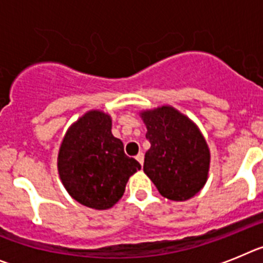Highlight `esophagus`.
Returning <instances> with one entry per match:
<instances>
[{"instance_id":"esophagus-1","label":"esophagus","mask_w":263,"mask_h":263,"mask_svg":"<svg viewBox=\"0 0 263 263\" xmlns=\"http://www.w3.org/2000/svg\"><path fill=\"white\" fill-rule=\"evenodd\" d=\"M136 160L139 161V162H140V165H143V162H144V155H143V152H139V153H137Z\"/></svg>"}]
</instances>
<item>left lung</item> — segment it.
I'll use <instances>...</instances> for the list:
<instances>
[{
	"mask_svg": "<svg viewBox=\"0 0 263 263\" xmlns=\"http://www.w3.org/2000/svg\"><path fill=\"white\" fill-rule=\"evenodd\" d=\"M151 148L144 158V173L160 194L183 202L199 193L210 172L211 153L195 123L173 106L140 112Z\"/></svg>",
	"mask_w": 263,
	"mask_h": 263,
	"instance_id": "1",
	"label": "left lung"
}]
</instances>
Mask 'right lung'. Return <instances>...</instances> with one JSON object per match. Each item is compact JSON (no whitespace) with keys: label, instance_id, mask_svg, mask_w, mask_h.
Here are the masks:
<instances>
[{"label":"right lung","instance_id":"right-lung-1","mask_svg":"<svg viewBox=\"0 0 263 263\" xmlns=\"http://www.w3.org/2000/svg\"><path fill=\"white\" fill-rule=\"evenodd\" d=\"M111 117L90 110L64 135L58 170L73 199L94 210H108L124 194L132 174L141 169L124 153L120 139L111 132Z\"/></svg>","mask_w":263,"mask_h":263}]
</instances>
